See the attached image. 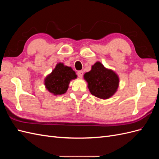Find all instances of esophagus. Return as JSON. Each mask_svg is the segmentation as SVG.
Here are the masks:
<instances>
[{"mask_svg": "<svg viewBox=\"0 0 159 159\" xmlns=\"http://www.w3.org/2000/svg\"><path fill=\"white\" fill-rule=\"evenodd\" d=\"M83 74H84V73H83V71H78V77L80 78H81L83 77Z\"/></svg>", "mask_w": 159, "mask_h": 159, "instance_id": "1", "label": "esophagus"}]
</instances>
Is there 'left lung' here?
Instances as JSON below:
<instances>
[{
	"instance_id": "left-lung-1",
	"label": "left lung",
	"mask_w": 159,
	"mask_h": 159,
	"mask_svg": "<svg viewBox=\"0 0 159 159\" xmlns=\"http://www.w3.org/2000/svg\"><path fill=\"white\" fill-rule=\"evenodd\" d=\"M90 93L102 99H107L117 92L119 78L115 72L96 61L89 71L84 75Z\"/></svg>"
}]
</instances>
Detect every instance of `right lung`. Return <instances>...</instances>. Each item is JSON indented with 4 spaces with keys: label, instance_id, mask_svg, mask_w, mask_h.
<instances>
[{
    "label": "right lung",
    "instance_id": "obj_1",
    "mask_svg": "<svg viewBox=\"0 0 159 159\" xmlns=\"http://www.w3.org/2000/svg\"><path fill=\"white\" fill-rule=\"evenodd\" d=\"M75 72L71 67L63 63H57L50 74L44 81L46 89L54 95H62L66 93L70 81L77 78Z\"/></svg>",
    "mask_w": 159,
    "mask_h": 159
}]
</instances>
